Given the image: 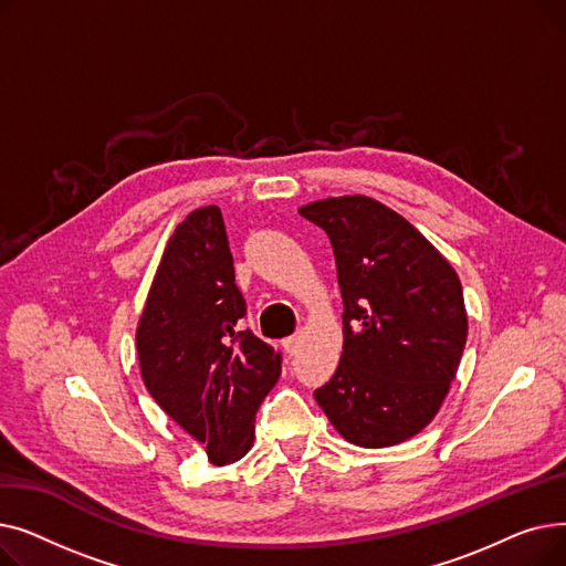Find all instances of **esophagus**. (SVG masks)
<instances>
[{
	"instance_id": "34e87169",
	"label": "esophagus",
	"mask_w": 566,
	"mask_h": 566,
	"mask_svg": "<svg viewBox=\"0 0 566 566\" xmlns=\"http://www.w3.org/2000/svg\"><path fill=\"white\" fill-rule=\"evenodd\" d=\"M282 344H284V350H286L289 355H295V353H298V348H301V339H298V337H289V339H284Z\"/></svg>"
}]
</instances>
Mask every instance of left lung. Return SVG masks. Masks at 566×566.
Wrapping results in <instances>:
<instances>
[{"mask_svg":"<svg viewBox=\"0 0 566 566\" xmlns=\"http://www.w3.org/2000/svg\"><path fill=\"white\" fill-rule=\"evenodd\" d=\"M331 238L344 301V350L314 399L360 448L420 433L450 392L468 316L454 268L392 208L363 195L301 208Z\"/></svg>","mask_w":566,"mask_h":566,"instance_id":"obj_1","label":"left lung"}]
</instances>
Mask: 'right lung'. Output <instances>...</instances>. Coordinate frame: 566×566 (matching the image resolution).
<instances>
[{"label": "right lung", "mask_w": 566, "mask_h": 566, "mask_svg": "<svg viewBox=\"0 0 566 566\" xmlns=\"http://www.w3.org/2000/svg\"><path fill=\"white\" fill-rule=\"evenodd\" d=\"M233 280L220 208H197L169 238L137 328L146 390L216 465L250 452L282 374V353L238 328L248 307Z\"/></svg>", "instance_id": "right-lung-1"}]
</instances>
